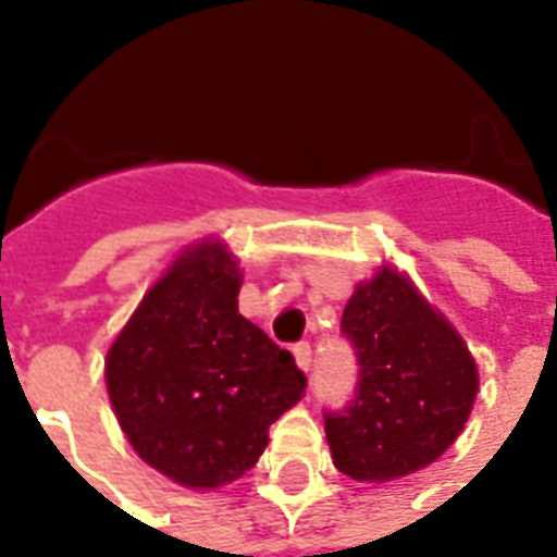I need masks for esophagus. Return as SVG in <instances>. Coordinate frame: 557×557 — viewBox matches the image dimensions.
Instances as JSON below:
<instances>
[{"label":"esophagus","instance_id":"1","mask_svg":"<svg viewBox=\"0 0 557 557\" xmlns=\"http://www.w3.org/2000/svg\"><path fill=\"white\" fill-rule=\"evenodd\" d=\"M292 355H295V363H298V370L310 373V367H313V351H310V346H307V343H298V346L292 349Z\"/></svg>","mask_w":557,"mask_h":557}]
</instances>
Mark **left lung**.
Here are the masks:
<instances>
[{
	"mask_svg": "<svg viewBox=\"0 0 557 557\" xmlns=\"http://www.w3.org/2000/svg\"><path fill=\"white\" fill-rule=\"evenodd\" d=\"M361 363L358 397L327 414L334 466L358 483H391L432 466L466 430L480 375L454 322L414 280L382 262L343 310Z\"/></svg>",
	"mask_w": 557,
	"mask_h": 557,
	"instance_id": "1",
	"label": "left lung"
}]
</instances>
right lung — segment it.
<instances>
[{"instance_id": "add662e5", "label": "right lung", "mask_w": 557, "mask_h": 557, "mask_svg": "<svg viewBox=\"0 0 557 557\" xmlns=\"http://www.w3.org/2000/svg\"><path fill=\"white\" fill-rule=\"evenodd\" d=\"M242 280L223 238L187 244L103 358L131 447L187 490H220L247 474L268 447V426L307 387L289 351L238 313Z\"/></svg>"}]
</instances>
